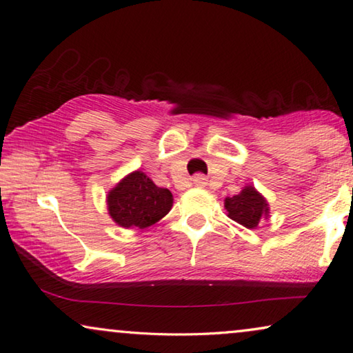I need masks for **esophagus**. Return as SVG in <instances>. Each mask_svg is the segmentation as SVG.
<instances>
[{
  "mask_svg": "<svg viewBox=\"0 0 353 353\" xmlns=\"http://www.w3.org/2000/svg\"><path fill=\"white\" fill-rule=\"evenodd\" d=\"M192 181L195 186H205V184H207V176L202 175V173H197V175H194Z\"/></svg>",
  "mask_w": 353,
  "mask_h": 353,
  "instance_id": "1",
  "label": "esophagus"
}]
</instances>
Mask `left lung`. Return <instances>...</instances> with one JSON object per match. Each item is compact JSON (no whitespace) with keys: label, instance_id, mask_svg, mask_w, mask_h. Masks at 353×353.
<instances>
[{"label":"left lung","instance_id":"1","mask_svg":"<svg viewBox=\"0 0 353 353\" xmlns=\"http://www.w3.org/2000/svg\"><path fill=\"white\" fill-rule=\"evenodd\" d=\"M229 218L246 229H254L262 218L268 216V203L252 186H246L240 194L225 199Z\"/></svg>","mask_w":353,"mask_h":353}]
</instances>
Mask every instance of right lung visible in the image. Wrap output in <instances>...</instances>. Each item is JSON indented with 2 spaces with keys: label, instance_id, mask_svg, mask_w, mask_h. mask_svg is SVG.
I'll return each mask as SVG.
<instances>
[{
  "label": "right lung",
  "instance_id": "add662e5",
  "mask_svg": "<svg viewBox=\"0 0 353 353\" xmlns=\"http://www.w3.org/2000/svg\"><path fill=\"white\" fill-rule=\"evenodd\" d=\"M173 203L169 189L158 188L143 172H132L108 192L112 219L121 227L146 229L169 213Z\"/></svg>",
  "mask_w": 353,
  "mask_h": 353
}]
</instances>
